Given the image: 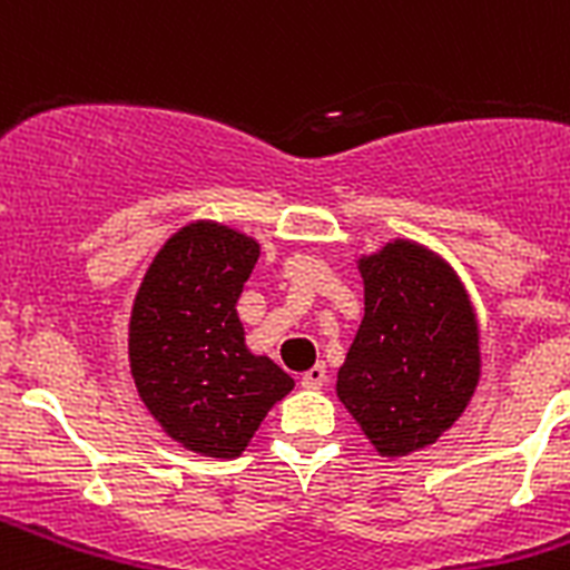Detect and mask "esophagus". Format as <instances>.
Instances as JSON below:
<instances>
[{"label": "esophagus", "mask_w": 570, "mask_h": 570, "mask_svg": "<svg viewBox=\"0 0 570 570\" xmlns=\"http://www.w3.org/2000/svg\"><path fill=\"white\" fill-rule=\"evenodd\" d=\"M325 382H328V371H325V365H314L302 374V387H311V391L322 387Z\"/></svg>", "instance_id": "1"}]
</instances>
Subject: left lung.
Wrapping results in <instances>:
<instances>
[{"label":"left lung","instance_id":"8db88e82","mask_svg":"<svg viewBox=\"0 0 570 570\" xmlns=\"http://www.w3.org/2000/svg\"><path fill=\"white\" fill-rule=\"evenodd\" d=\"M365 316L336 394L385 456L436 442L480 380V334L465 288L431 250L391 242L360 259Z\"/></svg>","mask_w":570,"mask_h":570}]
</instances>
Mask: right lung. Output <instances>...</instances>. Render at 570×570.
Masks as SVG:
<instances>
[{
  "mask_svg": "<svg viewBox=\"0 0 570 570\" xmlns=\"http://www.w3.org/2000/svg\"><path fill=\"white\" fill-rule=\"evenodd\" d=\"M259 245L194 223L150 262L130 314V374L156 422L196 454L239 456L271 407L294 387L245 347L236 302Z\"/></svg>",
  "mask_w": 570,
  "mask_h": 570,
  "instance_id": "add662e5",
  "label": "right lung"
}]
</instances>
